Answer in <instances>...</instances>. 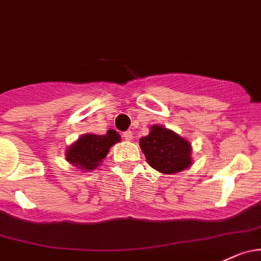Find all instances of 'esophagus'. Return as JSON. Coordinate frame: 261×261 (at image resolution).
Returning <instances> with one entry per match:
<instances>
[{"mask_svg":"<svg viewBox=\"0 0 261 261\" xmlns=\"http://www.w3.org/2000/svg\"><path fill=\"white\" fill-rule=\"evenodd\" d=\"M122 138L125 140H133V131H125V133L122 134Z\"/></svg>","mask_w":261,"mask_h":261,"instance_id":"esophagus-1","label":"esophagus"}]
</instances>
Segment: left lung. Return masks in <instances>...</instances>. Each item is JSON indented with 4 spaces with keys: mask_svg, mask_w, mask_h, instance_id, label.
Returning a JSON list of instances; mask_svg holds the SVG:
<instances>
[{
    "mask_svg": "<svg viewBox=\"0 0 261 261\" xmlns=\"http://www.w3.org/2000/svg\"><path fill=\"white\" fill-rule=\"evenodd\" d=\"M150 134L140 139V147L149 165L163 174H175L191 164V146L185 139L163 126H152Z\"/></svg>",
    "mask_w": 261,
    "mask_h": 261,
    "instance_id": "left-lung-1",
    "label": "left lung"
}]
</instances>
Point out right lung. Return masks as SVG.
<instances>
[{"mask_svg": "<svg viewBox=\"0 0 261 261\" xmlns=\"http://www.w3.org/2000/svg\"><path fill=\"white\" fill-rule=\"evenodd\" d=\"M120 140L121 138L115 130H109L106 135L87 134L68 147L66 160L71 163V165H75L85 171L94 170L106 158L110 147Z\"/></svg>", "mask_w": 261, "mask_h": 261, "instance_id": "1", "label": "right lung"}]
</instances>
